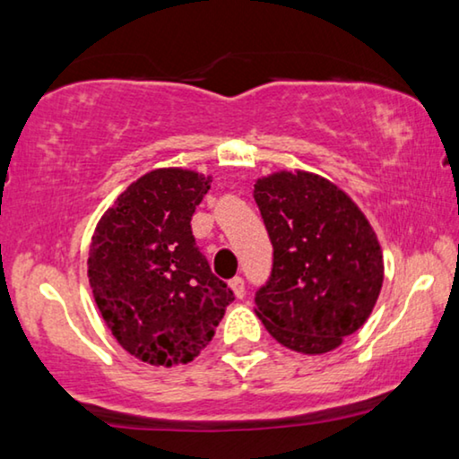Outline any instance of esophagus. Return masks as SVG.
Here are the masks:
<instances>
[{"instance_id":"1","label":"esophagus","mask_w":459,"mask_h":459,"mask_svg":"<svg viewBox=\"0 0 459 459\" xmlns=\"http://www.w3.org/2000/svg\"><path fill=\"white\" fill-rule=\"evenodd\" d=\"M230 289L235 291V295L241 299V297L245 295V281L241 279V276H235V279L230 281Z\"/></svg>"}]
</instances>
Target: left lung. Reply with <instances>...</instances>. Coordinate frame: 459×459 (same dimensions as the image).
<instances>
[{"instance_id":"left-lung-1","label":"left lung","mask_w":459,"mask_h":459,"mask_svg":"<svg viewBox=\"0 0 459 459\" xmlns=\"http://www.w3.org/2000/svg\"><path fill=\"white\" fill-rule=\"evenodd\" d=\"M273 243V273L255 314L281 345L326 353L364 325L383 287V251L370 222L337 185L312 172H276L254 185Z\"/></svg>"}]
</instances>
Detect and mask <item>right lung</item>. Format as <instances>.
I'll list each match as a JSON object with an SVG mask.
<instances>
[{"label": "right lung", "instance_id": "add662e5", "mask_svg": "<svg viewBox=\"0 0 459 459\" xmlns=\"http://www.w3.org/2000/svg\"><path fill=\"white\" fill-rule=\"evenodd\" d=\"M210 183L183 168L147 172L101 216L91 238L95 303L114 339L152 366L199 356L235 299L191 230Z\"/></svg>", "mask_w": 459, "mask_h": 459}]
</instances>
